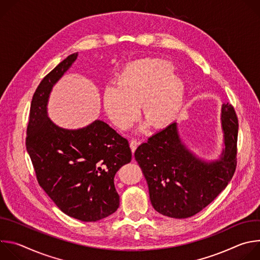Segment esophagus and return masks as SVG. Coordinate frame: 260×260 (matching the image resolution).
<instances>
[{
    "label": "esophagus",
    "mask_w": 260,
    "mask_h": 260,
    "mask_svg": "<svg viewBox=\"0 0 260 260\" xmlns=\"http://www.w3.org/2000/svg\"><path fill=\"white\" fill-rule=\"evenodd\" d=\"M140 144H141V142H140V141H138V140H136V139H133V140L131 141L129 146H131V149H132V152H133V153L136 151L137 147H138Z\"/></svg>",
    "instance_id": "1"
}]
</instances>
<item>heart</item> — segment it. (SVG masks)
Segmentation results:
<instances>
[{
    "instance_id": "b5f03b06",
    "label": "heart",
    "mask_w": 260,
    "mask_h": 260,
    "mask_svg": "<svg viewBox=\"0 0 260 260\" xmlns=\"http://www.w3.org/2000/svg\"><path fill=\"white\" fill-rule=\"evenodd\" d=\"M173 66L159 58H144L127 63L118 74L116 86L103 92L108 117L118 128L127 129L138 119L140 106L144 117L156 128L173 122L182 109L185 84Z\"/></svg>"
}]
</instances>
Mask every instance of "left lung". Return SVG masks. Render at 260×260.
I'll list each match as a JSON object with an SVG mask.
<instances>
[{
	"mask_svg": "<svg viewBox=\"0 0 260 260\" xmlns=\"http://www.w3.org/2000/svg\"><path fill=\"white\" fill-rule=\"evenodd\" d=\"M225 148L219 160L197 158L173 122L141 144L135 152L149 188L153 208L172 218H188L212 203L232 180L237 168L239 121L231 104L222 106Z\"/></svg>",
	"mask_w": 260,
	"mask_h": 260,
	"instance_id": "left-lung-1",
	"label": "left lung"
}]
</instances>
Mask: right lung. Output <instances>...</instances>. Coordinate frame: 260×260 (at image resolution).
<instances>
[{"mask_svg": "<svg viewBox=\"0 0 260 260\" xmlns=\"http://www.w3.org/2000/svg\"><path fill=\"white\" fill-rule=\"evenodd\" d=\"M77 58L69 55L43 78L30 103L25 146L40 186L68 216L94 222L119 207L114 176L132 160L128 142L102 120L64 129L47 116L52 86Z\"/></svg>", "mask_w": 260, "mask_h": 260, "instance_id": "1", "label": "right lung"}]
</instances>
